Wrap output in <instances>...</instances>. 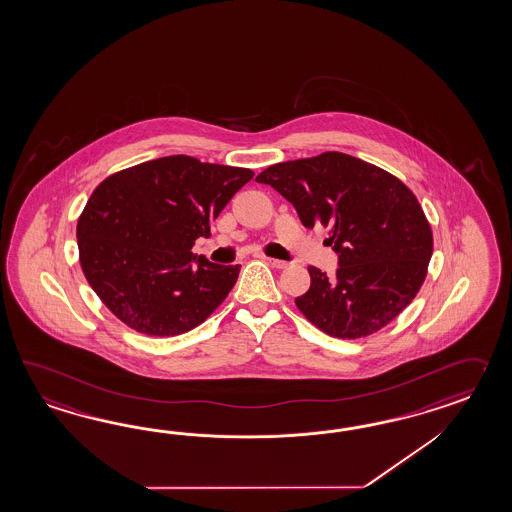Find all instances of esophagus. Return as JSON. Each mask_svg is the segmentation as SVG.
I'll return each mask as SVG.
<instances>
[{
	"instance_id": "obj_1",
	"label": "esophagus",
	"mask_w": 512,
	"mask_h": 512,
	"mask_svg": "<svg viewBox=\"0 0 512 512\" xmlns=\"http://www.w3.org/2000/svg\"><path fill=\"white\" fill-rule=\"evenodd\" d=\"M266 261H268V264H270V266H274V268H277V270H283V268H287L288 266V262L279 261V259H270V257H266Z\"/></svg>"
}]
</instances>
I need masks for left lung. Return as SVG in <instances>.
<instances>
[{"label":"left lung","instance_id":"obj_1","mask_svg":"<svg viewBox=\"0 0 512 512\" xmlns=\"http://www.w3.org/2000/svg\"><path fill=\"white\" fill-rule=\"evenodd\" d=\"M257 183L287 198L305 227H329L337 275L309 266L311 288L296 298L312 325L329 337H368L414 300L433 255V233L422 205L396 175L325 151L272 164Z\"/></svg>","mask_w":512,"mask_h":512}]
</instances>
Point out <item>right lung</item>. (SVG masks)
<instances>
[{"label": "right lung", "mask_w": 512, "mask_h": 512, "mask_svg": "<svg viewBox=\"0 0 512 512\" xmlns=\"http://www.w3.org/2000/svg\"><path fill=\"white\" fill-rule=\"evenodd\" d=\"M253 177L250 168L170 155L103 179L77 220L88 285L127 327L175 337L203 324L240 266L194 255V240ZM197 264L194 265L193 262Z\"/></svg>", "instance_id": "obj_1"}]
</instances>
